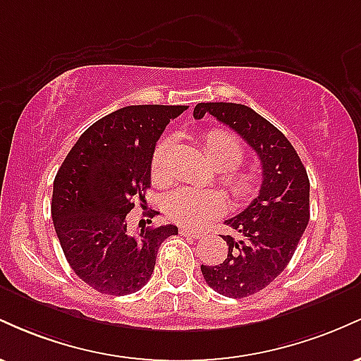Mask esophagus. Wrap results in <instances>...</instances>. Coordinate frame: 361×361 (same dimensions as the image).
I'll use <instances>...</instances> for the list:
<instances>
[{"instance_id":"esophagus-1","label":"esophagus","mask_w":361,"mask_h":361,"mask_svg":"<svg viewBox=\"0 0 361 361\" xmlns=\"http://www.w3.org/2000/svg\"><path fill=\"white\" fill-rule=\"evenodd\" d=\"M180 234H181V235H185V238H192V239H200V238H202V233H200V231L190 229V227H181V229H180Z\"/></svg>"}]
</instances>
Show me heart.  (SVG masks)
<instances>
[{"label":"heart","instance_id":"heart-1","mask_svg":"<svg viewBox=\"0 0 361 361\" xmlns=\"http://www.w3.org/2000/svg\"><path fill=\"white\" fill-rule=\"evenodd\" d=\"M205 154L221 171V181L233 197L246 200L258 192V175L250 169H241L244 147L233 132L224 128H212L204 135ZM169 151L171 139H161L151 156V176L156 183L168 180ZM226 207L222 193L217 190H202L193 186H180L171 190L163 200L164 212L171 221L185 226H200L221 214Z\"/></svg>","mask_w":361,"mask_h":361}]
</instances>
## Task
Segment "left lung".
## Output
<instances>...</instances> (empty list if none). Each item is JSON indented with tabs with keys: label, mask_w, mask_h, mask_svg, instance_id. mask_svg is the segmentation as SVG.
<instances>
[{
	"label": "left lung",
	"mask_w": 361,
	"mask_h": 361,
	"mask_svg": "<svg viewBox=\"0 0 361 361\" xmlns=\"http://www.w3.org/2000/svg\"><path fill=\"white\" fill-rule=\"evenodd\" d=\"M210 114L229 126L252 147L261 161L259 195L241 214L226 221L234 234L226 259L202 264L210 288L231 299L259 292L287 268L309 224V176L290 140L267 118L239 103H198L195 118Z\"/></svg>",
	"instance_id": "obj_1"
}]
</instances>
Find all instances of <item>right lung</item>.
<instances>
[{"label": "right lung", "instance_id": "obj_1", "mask_svg": "<svg viewBox=\"0 0 361 361\" xmlns=\"http://www.w3.org/2000/svg\"><path fill=\"white\" fill-rule=\"evenodd\" d=\"M185 105H132L86 128L54 180L52 221L69 267L90 287L127 295L147 283L173 224L127 233V214L146 202L151 156Z\"/></svg>", "mask_w": 361, "mask_h": 361}]
</instances>
